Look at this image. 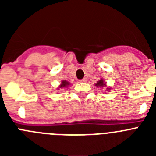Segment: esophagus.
I'll return each mask as SVG.
<instances>
[{
    "label": "esophagus",
    "instance_id": "obj_1",
    "mask_svg": "<svg viewBox=\"0 0 156 156\" xmlns=\"http://www.w3.org/2000/svg\"><path fill=\"white\" fill-rule=\"evenodd\" d=\"M86 81H87L86 78H83V79L80 80V83H84V82H86Z\"/></svg>",
    "mask_w": 156,
    "mask_h": 156
}]
</instances>
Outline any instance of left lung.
<instances>
[{"label": "left lung", "instance_id": "1", "mask_svg": "<svg viewBox=\"0 0 156 156\" xmlns=\"http://www.w3.org/2000/svg\"><path fill=\"white\" fill-rule=\"evenodd\" d=\"M95 86L99 87H105L106 85H105V83H104V80L101 79V80H99L98 82L97 83H95Z\"/></svg>", "mask_w": 156, "mask_h": 156}]
</instances>
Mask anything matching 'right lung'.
I'll use <instances>...</instances> for the list:
<instances>
[{"label":"right lung","mask_w":156,"mask_h":156,"mask_svg":"<svg viewBox=\"0 0 156 156\" xmlns=\"http://www.w3.org/2000/svg\"><path fill=\"white\" fill-rule=\"evenodd\" d=\"M68 85H69V82H67V81H66V80H63V81H62V84L60 85V87H59L62 88V87H67Z\"/></svg>","instance_id":"1"}]
</instances>
